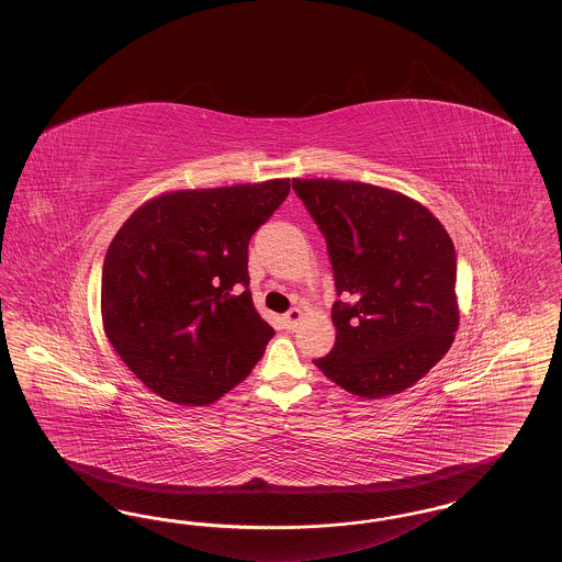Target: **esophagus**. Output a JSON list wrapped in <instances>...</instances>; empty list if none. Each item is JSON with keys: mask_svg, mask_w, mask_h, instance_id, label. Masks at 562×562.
<instances>
[{"mask_svg": "<svg viewBox=\"0 0 562 562\" xmlns=\"http://www.w3.org/2000/svg\"><path fill=\"white\" fill-rule=\"evenodd\" d=\"M301 318H303V312H301L299 307H293L291 312H286V314H284V326H286L289 330H294V328H296V324L301 322Z\"/></svg>", "mask_w": 562, "mask_h": 562, "instance_id": "obj_1", "label": "esophagus"}]
</instances>
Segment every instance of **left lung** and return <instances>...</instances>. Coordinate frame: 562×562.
Instances as JSON below:
<instances>
[{
  "label": "left lung",
  "instance_id": "left-lung-1",
  "mask_svg": "<svg viewBox=\"0 0 562 562\" xmlns=\"http://www.w3.org/2000/svg\"><path fill=\"white\" fill-rule=\"evenodd\" d=\"M321 227L337 294L333 349L314 364L360 398L401 394L442 360L459 326L453 240L408 195L356 181L293 179Z\"/></svg>",
  "mask_w": 562,
  "mask_h": 562
}]
</instances>
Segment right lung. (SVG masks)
<instances>
[{
    "mask_svg": "<svg viewBox=\"0 0 562 562\" xmlns=\"http://www.w3.org/2000/svg\"><path fill=\"white\" fill-rule=\"evenodd\" d=\"M289 179L179 189L136 209L109 244L103 328L124 364L164 401L202 406L244 381L273 328L248 291V241Z\"/></svg>",
    "mask_w": 562,
    "mask_h": 562,
    "instance_id": "obj_1",
    "label": "right lung"
}]
</instances>
